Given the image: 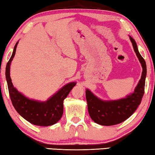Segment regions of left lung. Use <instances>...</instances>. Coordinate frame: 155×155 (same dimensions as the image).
I'll list each match as a JSON object with an SVG mask.
<instances>
[{
  "label": "left lung",
  "mask_w": 155,
  "mask_h": 155,
  "mask_svg": "<svg viewBox=\"0 0 155 155\" xmlns=\"http://www.w3.org/2000/svg\"><path fill=\"white\" fill-rule=\"evenodd\" d=\"M133 49L142 66V74L134 92L117 101H103L97 98L90 90H86V100L88 112L91 118L97 124L103 126H112L120 124L128 119L140 105L144 94L146 76L145 60L138 51L137 44L130 36Z\"/></svg>",
  "instance_id": "8db88e82"
}]
</instances>
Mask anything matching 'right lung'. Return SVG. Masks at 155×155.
<instances>
[{"instance_id": "1", "label": "right lung", "mask_w": 155, "mask_h": 155, "mask_svg": "<svg viewBox=\"0 0 155 155\" xmlns=\"http://www.w3.org/2000/svg\"><path fill=\"white\" fill-rule=\"evenodd\" d=\"M18 43V41L15 44L5 70L9 94L13 106L21 116L34 125L47 127L55 124L61 119L63 115L64 100L75 86L76 83L67 84L46 102L33 101L23 96L13 85L9 72L10 65L15 54Z\"/></svg>"}]
</instances>
